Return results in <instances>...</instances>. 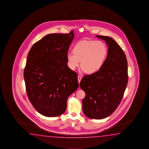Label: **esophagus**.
I'll list each match as a JSON object with an SVG mask.
<instances>
[{
	"instance_id": "obj_1",
	"label": "esophagus",
	"mask_w": 149,
	"mask_h": 149,
	"mask_svg": "<svg viewBox=\"0 0 149 149\" xmlns=\"http://www.w3.org/2000/svg\"><path fill=\"white\" fill-rule=\"evenodd\" d=\"M81 79H82V77H81L80 76H78V82H79V83H80V82H81Z\"/></svg>"
}]
</instances>
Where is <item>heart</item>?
<instances>
[{"label":"heart","mask_w":149,"mask_h":149,"mask_svg":"<svg viewBox=\"0 0 149 149\" xmlns=\"http://www.w3.org/2000/svg\"><path fill=\"white\" fill-rule=\"evenodd\" d=\"M73 52L67 53L66 56L67 65L70 69L76 70L80 61L82 71L92 74L99 71L103 67L108 50L102 41L84 40L76 43Z\"/></svg>","instance_id":"1"}]
</instances>
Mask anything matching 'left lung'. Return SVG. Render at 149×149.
<instances>
[{
	"mask_svg": "<svg viewBox=\"0 0 149 149\" xmlns=\"http://www.w3.org/2000/svg\"><path fill=\"white\" fill-rule=\"evenodd\" d=\"M109 47L107 56L97 72L83 77L80 87L86 93L83 112L93 119H102L112 114L123 99L128 83V66L121 47L111 37L97 35Z\"/></svg>",
	"mask_w": 149,
	"mask_h": 149,
	"instance_id": "left-lung-1",
	"label": "left lung"
}]
</instances>
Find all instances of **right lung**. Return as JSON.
Instances as JSON below:
<instances>
[{"instance_id":"obj_1","label":"right lung","mask_w":149,"mask_h":149,"mask_svg":"<svg viewBox=\"0 0 149 149\" xmlns=\"http://www.w3.org/2000/svg\"><path fill=\"white\" fill-rule=\"evenodd\" d=\"M74 37L70 33H51L35 43L26 59L24 79L30 103L47 117L65 112L67 100L79 87L77 74L67 64L66 56Z\"/></svg>"}]
</instances>
